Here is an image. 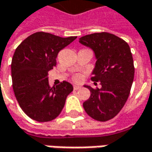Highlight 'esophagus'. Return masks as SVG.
Wrapping results in <instances>:
<instances>
[{"instance_id":"esophagus-1","label":"esophagus","mask_w":152,"mask_h":152,"mask_svg":"<svg viewBox=\"0 0 152 152\" xmlns=\"http://www.w3.org/2000/svg\"><path fill=\"white\" fill-rule=\"evenodd\" d=\"M82 87L80 86V85H78V84H74V90H79V89H81Z\"/></svg>"}]
</instances>
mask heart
<instances>
[{"instance_id":"b5f03b06","label":"heart","mask_w":152,"mask_h":152,"mask_svg":"<svg viewBox=\"0 0 152 152\" xmlns=\"http://www.w3.org/2000/svg\"><path fill=\"white\" fill-rule=\"evenodd\" d=\"M81 78H82V76H76L74 77V79L76 80V81H79V80H81Z\"/></svg>"}]
</instances>
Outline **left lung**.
<instances>
[{"label":"left lung","instance_id":"1","mask_svg":"<svg viewBox=\"0 0 152 152\" xmlns=\"http://www.w3.org/2000/svg\"><path fill=\"white\" fill-rule=\"evenodd\" d=\"M79 42L93 50L96 61L91 79L102 85L100 89L84 85L90 96L83 108L95 120L108 121L119 113L130 95L135 72L131 48L123 39L106 32L84 35Z\"/></svg>","mask_w":152,"mask_h":152}]
</instances>
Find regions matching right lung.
I'll return each instance as SVG.
<instances>
[{
	"mask_svg": "<svg viewBox=\"0 0 152 152\" xmlns=\"http://www.w3.org/2000/svg\"><path fill=\"white\" fill-rule=\"evenodd\" d=\"M76 38L37 32L15 49L11 62L13 89L21 110L33 120L49 122L58 117L73 90L72 84L65 81L51 88L48 72L56 65L59 51Z\"/></svg>",
	"mask_w": 152,
	"mask_h": 152,
	"instance_id": "right-lung-1",
	"label": "right lung"
}]
</instances>
